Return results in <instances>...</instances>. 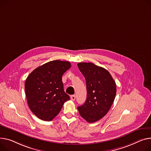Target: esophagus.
<instances>
[{
	"label": "esophagus",
	"mask_w": 151,
	"mask_h": 151,
	"mask_svg": "<svg viewBox=\"0 0 151 151\" xmlns=\"http://www.w3.org/2000/svg\"><path fill=\"white\" fill-rule=\"evenodd\" d=\"M75 98H76V96L75 95H71L70 96V99H71L72 101H75Z\"/></svg>",
	"instance_id": "esophagus-1"
}]
</instances>
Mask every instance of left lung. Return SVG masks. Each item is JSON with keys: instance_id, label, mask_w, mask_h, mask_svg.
<instances>
[{"instance_id": "8db88e82", "label": "left lung", "mask_w": 151, "mask_h": 151, "mask_svg": "<svg viewBox=\"0 0 151 151\" xmlns=\"http://www.w3.org/2000/svg\"><path fill=\"white\" fill-rule=\"evenodd\" d=\"M78 67L86 79L87 99L78 107L81 115L88 123L104 117L112 105L116 86L111 75L105 68L91 63H79Z\"/></svg>"}]
</instances>
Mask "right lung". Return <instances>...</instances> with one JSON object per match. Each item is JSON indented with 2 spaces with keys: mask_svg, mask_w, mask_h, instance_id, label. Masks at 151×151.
Wrapping results in <instances>:
<instances>
[{
  "mask_svg": "<svg viewBox=\"0 0 151 151\" xmlns=\"http://www.w3.org/2000/svg\"><path fill=\"white\" fill-rule=\"evenodd\" d=\"M70 67L68 61L55 60L38 67L28 76L25 83L27 103L39 119L52 121L70 99L64 92L62 76Z\"/></svg>",
  "mask_w": 151,
  "mask_h": 151,
  "instance_id": "obj_1",
  "label": "right lung"
}]
</instances>
